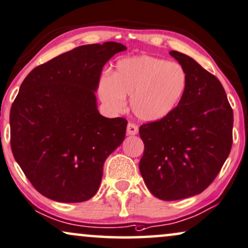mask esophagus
I'll use <instances>...</instances> for the list:
<instances>
[{
    "mask_svg": "<svg viewBox=\"0 0 248 248\" xmlns=\"http://www.w3.org/2000/svg\"><path fill=\"white\" fill-rule=\"evenodd\" d=\"M126 132H127L128 136H136V134H138V132H139V127H138L137 124L131 123L130 122V123L127 124Z\"/></svg>",
    "mask_w": 248,
    "mask_h": 248,
    "instance_id": "1",
    "label": "esophagus"
}]
</instances>
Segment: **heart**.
<instances>
[{
  "label": "heart",
  "instance_id": "obj_1",
  "mask_svg": "<svg viewBox=\"0 0 248 248\" xmlns=\"http://www.w3.org/2000/svg\"><path fill=\"white\" fill-rule=\"evenodd\" d=\"M188 75L182 65L153 56L121 59L111 76L99 82V96L106 107L121 111L125 96L141 121L156 122L172 114L185 95Z\"/></svg>",
  "mask_w": 248,
  "mask_h": 248
}]
</instances>
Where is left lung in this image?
I'll use <instances>...</instances> for the list:
<instances>
[{
  "label": "left lung",
  "instance_id": "8db88e82",
  "mask_svg": "<svg viewBox=\"0 0 248 248\" xmlns=\"http://www.w3.org/2000/svg\"><path fill=\"white\" fill-rule=\"evenodd\" d=\"M170 54L187 72L188 86L172 114L140 126L139 169L155 197L178 201L201 194L221 171L232 146L233 112L213 74L186 54Z\"/></svg>",
  "mask_w": 248,
  "mask_h": 248
}]
</instances>
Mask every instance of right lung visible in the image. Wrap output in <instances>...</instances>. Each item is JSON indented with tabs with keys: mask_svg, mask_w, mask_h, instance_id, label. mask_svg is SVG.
<instances>
[{
	"mask_svg": "<svg viewBox=\"0 0 248 248\" xmlns=\"http://www.w3.org/2000/svg\"><path fill=\"white\" fill-rule=\"evenodd\" d=\"M123 44L77 46L37 66L10 110L11 150L26 178L46 197L81 202L93 197L107 157L123 142L127 121L96 108L102 67Z\"/></svg>",
	"mask_w": 248,
	"mask_h": 248,
	"instance_id": "add662e5",
	"label": "right lung"
}]
</instances>
